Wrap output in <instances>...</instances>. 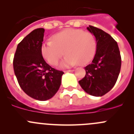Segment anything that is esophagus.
Returning <instances> with one entry per match:
<instances>
[{
	"instance_id": "obj_1",
	"label": "esophagus",
	"mask_w": 134,
	"mask_h": 134,
	"mask_svg": "<svg viewBox=\"0 0 134 134\" xmlns=\"http://www.w3.org/2000/svg\"><path fill=\"white\" fill-rule=\"evenodd\" d=\"M74 70H68V71H65V72H73Z\"/></svg>"
}]
</instances>
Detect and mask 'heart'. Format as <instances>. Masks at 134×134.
<instances>
[{
  "instance_id": "heart-1",
  "label": "heart",
  "mask_w": 134,
  "mask_h": 134,
  "mask_svg": "<svg viewBox=\"0 0 134 134\" xmlns=\"http://www.w3.org/2000/svg\"><path fill=\"white\" fill-rule=\"evenodd\" d=\"M52 40L42 44V55L50 64L56 65L64 54H67L61 62V67L89 63L97 48L94 36L82 30L66 29L54 35Z\"/></svg>"
}]
</instances>
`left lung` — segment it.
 Wrapping results in <instances>:
<instances>
[{
  "instance_id": "1",
  "label": "left lung",
  "mask_w": 134,
  "mask_h": 134,
  "mask_svg": "<svg viewBox=\"0 0 134 134\" xmlns=\"http://www.w3.org/2000/svg\"><path fill=\"white\" fill-rule=\"evenodd\" d=\"M87 29L95 37L97 48L92 63L85 67L86 76L78 82L87 93L102 97L113 88L118 78L121 67L119 48L102 30L90 25Z\"/></svg>"
}]
</instances>
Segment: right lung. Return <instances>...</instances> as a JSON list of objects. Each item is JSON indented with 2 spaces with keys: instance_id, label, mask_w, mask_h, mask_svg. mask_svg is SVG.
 I'll use <instances>...</instances> for the list:
<instances>
[{
  "instance_id": "right-lung-1",
  "label": "right lung",
  "mask_w": 134,
  "mask_h": 134,
  "mask_svg": "<svg viewBox=\"0 0 134 134\" xmlns=\"http://www.w3.org/2000/svg\"><path fill=\"white\" fill-rule=\"evenodd\" d=\"M44 28H37L18 44L13 65L20 87L29 97L44 101L58 91L64 72L47 64L41 53Z\"/></svg>"
}]
</instances>
